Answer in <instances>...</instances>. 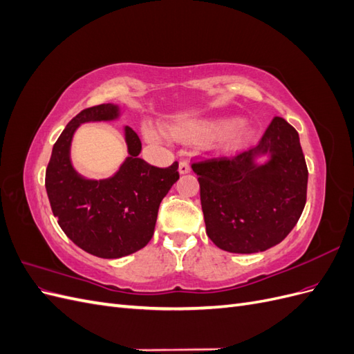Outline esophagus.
<instances>
[{
    "mask_svg": "<svg viewBox=\"0 0 354 354\" xmlns=\"http://www.w3.org/2000/svg\"><path fill=\"white\" fill-rule=\"evenodd\" d=\"M192 171L190 165L186 162V160H181V162L178 164V173L180 174H189Z\"/></svg>",
    "mask_w": 354,
    "mask_h": 354,
    "instance_id": "34e87169",
    "label": "esophagus"
}]
</instances>
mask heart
<instances>
[{"mask_svg":"<svg viewBox=\"0 0 354 354\" xmlns=\"http://www.w3.org/2000/svg\"><path fill=\"white\" fill-rule=\"evenodd\" d=\"M165 133L178 142H192L212 137V151L220 153H232L248 146L254 140L255 128L250 122L241 121L239 118L216 116L171 122L165 127ZM143 134L152 143L164 140V136L151 125H146L143 128Z\"/></svg>","mask_w":354,"mask_h":354,"instance_id":"heart-1","label":"heart"}]
</instances>
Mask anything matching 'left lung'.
<instances>
[{
    "label": "left lung",
    "mask_w": 354,
    "mask_h": 354,
    "mask_svg": "<svg viewBox=\"0 0 354 354\" xmlns=\"http://www.w3.org/2000/svg\"><path fill=\"white\" fill-rule=\"evenodd\" d=\"M192 168L199 176L207 234L227 252L272 248L304 209L308 171L298 133L283 118H274L251 151Z\"/></svg>",
    "instance_id": "left-lung-1"
}]
</instances>
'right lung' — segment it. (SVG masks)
I'll list each match as a JSON object with an SVG mask.
<instances>
[{"mask_svg":"<svg viewBox=\"0 0 354 354\" xmlns=\"http://www.w3.org/2000/svg\"><path fill=\"white\" fill-rule=\"evenodd\" d=\"M121 108L103 103L84 109L66 125L53 146L46 171V189L59 226L81 250L100 259H121L145 248L152 239L160 201L178 180V164L149 165L138 153L142 142L124 127L128 156L108 178H87L75 169L71 146L85 122H109Z\"/></svg>","mask_w":354,"mask_h":354,"instance_id":"obj_1","label":"right lung"}]
</instances>
